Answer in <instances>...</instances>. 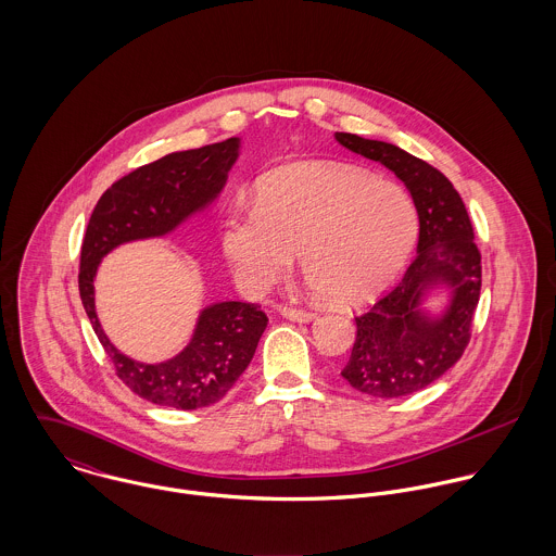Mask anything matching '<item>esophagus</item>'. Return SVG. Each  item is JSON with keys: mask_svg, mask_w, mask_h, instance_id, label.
<instances>
[{"mask_svg": "<svg viewBox=\"0 0 556 556\" xmlns=\"http://www.w3.org/2000/svg\"><path fill=\"white\" fill-rule=\"evenodd\" d=\"M280 315L285 318H291V320H298V323H308V320L315 318V313H311V311L289 308V306H282V308H280Z\"/></svg>", "mask_w": 556, "mask_h": 556, "instance_id": "obj_1", "label": "esophagus"}]
</instances>
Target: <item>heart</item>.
<instances>
[{
  "mask_svg": "<svg viewBox=\"0 0 556 556\" xmlns=\"http://www.w3.org/2000/svg\"><path fill=\"white\" fill-rule=\"evenodd\" d=\"M408 192L349 164L298 162L265 175L254 205L220 223V248L245 293H263L293 263L320 298L340 306L375 300L404 267L417 238Z\"/></svg>",
  "mask_w": 556,
  "mask_h": 556,
  "instance_id": "1",
  "label": "heart"
}]
</instances>
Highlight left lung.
<instances>
[{"label":"left lung","mask_w":556,"mask_h":556,"mask_svg":"<svg viewBox=\"0 0 556 556\" xmlns=\"http://www.w3.org/2000/svg\"><path fill=\"white\" fill-rule=\"evenodd\" d=\"M336 141L394 170L419 216L417 256L386 298L355 317L357 336L342 370L349 386L362 394L408 396L443 377L471 340L481 289L473 225L460 194L439 168L386 141L351 132H336ZM430 288L451 293V304L437 318L420 311Z\"/></svg>","instance_id":"8db88e82"}]
</instances>
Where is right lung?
<instances>
[{
  "instance_id": "1",
  "label": "right lung",
  "mask_w": 556,
  "mask_h": 556,
  "mask_svg": "<svg viewBox=\"0 0 556 556\" xmlns=\"http://www.w3.org/2000/svg\"><path fill=\"white\" fill-rule=\"evenodd\" d=\"M239 139L173 152L117 179L96 203L80 245L79 293L89 323L117 377L141 397L181 410L210 406L229 394L248 368L267 327L258 304L218 302L201 311L186 349L160 364L119 353L100 327L93 278L104 254L135 239L160 238L205 210L225 188Z\"/></svg>"
}]
</instances>
